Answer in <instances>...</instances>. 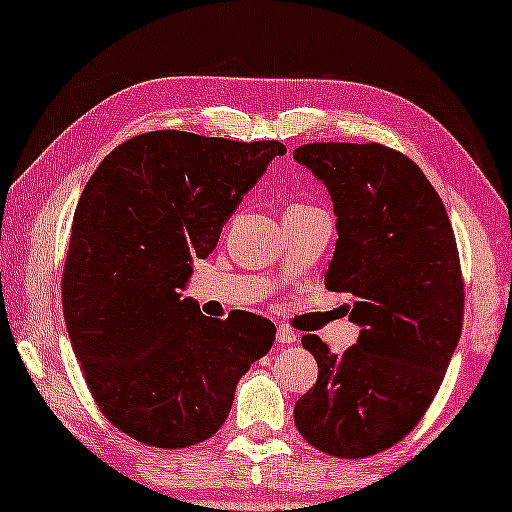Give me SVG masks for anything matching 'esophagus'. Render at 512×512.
<instances>
[{
    "mask_svg": "<svg viewBox=\"0 0 512 512\" xmlns=\"http://www.w3.org/2000/svg\"><path fill=\"white\" fill-rule=\"evenodd\" d=\"M277 342H279V345H282V347H284V345H296L298 335L293 333L291 328L282 326V328H279V331H277Z\"/></svg>",
    "mask_w": 512,
    "mask_h": 512,
    "instance_id": "esophagus-1",
    "label": "esophagus"
}]
</instances>
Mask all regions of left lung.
<instances>
[{
    "mask_svg": "<svg viewBox=\"0 0 512 512\" xmlns=\"http://www.w3.org/2000/svg\"><path fill=\"white\" fill-rule=\"evenodd\" d=\"M331 193L338 242L326 289L354 298L356 345L303 347L317 384L293 419L307 443L338 459L389 450L438 394L464 321V277L450 216L424 172L389 146L314 142L293 151Z\"/></svg>",
    "mask_w": 512,
    "mask_h": 512,
    "instance_id": "obj_1",
    "label": "left lung"
}]
</instances>
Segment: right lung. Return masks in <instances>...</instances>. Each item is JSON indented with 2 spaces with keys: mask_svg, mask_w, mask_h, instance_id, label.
Instances as JSON below:
<instances>
[{
  "mask_svg": "<svg viewBox=\"0 0 512 512\" xmlns=\"http://www.w3.org/2000/svg\"><path fill=\"white\" fill-rule=\"evenodd\" d=\"M286 146L181 130L118 144L83 188L62 312L97 408L130 438L181 450L226 422L235 384L270 352V319L205 317L181 298L242 195Z\"/></svg>",
  "mask_w": 512,
  "mask_h": 512,
  "instance_id": "add662e5",
  "label": "right lung"
}]
</instances>
